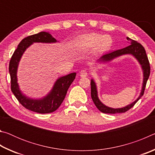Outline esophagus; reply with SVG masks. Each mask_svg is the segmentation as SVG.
Instances as JSON below:
<instances>
[{"label":"esophagus","instance_id":"1","mask_svg":"<svg viewBox=\"0 0 155 155\" xmlns=\"http://www.w3.org/2000/svg\"><path fill=\"white\" fill-rule=\"evenodd\" d=\"M87 75H88V72H87V70H82L80 72V76H81V77H87Z\"/></svg>","mask_w":155,"mask_h":155}]
</instances>
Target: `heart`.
Returning <instances> with one entry per match:
<instances>
[{
	"instance_id": "1",
	"label": "heart",
	"mask_w": 155,
	"mask_h": 155,
	"mask_svg": "<svg viewBox=\"0 0 155 155\" xmlns=\"http://www.w3.org/2000/svg\"><path fill=\"white\" fill-rule=\"evenodd\" d=\"M78 45L82 48L90 49L96 47L99 52L108 51L112 45V40L109 35L91 33L82 36L78 41Z\"/></svg>"
}]
</instances>
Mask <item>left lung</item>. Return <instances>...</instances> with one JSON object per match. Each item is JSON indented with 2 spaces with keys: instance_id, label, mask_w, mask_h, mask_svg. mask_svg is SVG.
Wrapping results in <instances>:
<instances>
[{
  "instance_id": "1",
  "label": "left lung",
  "mask_w": 155,
  "mask_h": 155,
  "mask_svg": "<svg viewBox=\"0 0 155 155\" xmlns=\"http://www.w3.org/2000/svg\"><path fill=\"white\" fill-rule=\"evenodd\" d=\"M128 41H130V45H129L126 48L117 50L111 52H109V53L104 54L103 56L101 57L98 61L106 63L111 61L116 57H118L120 56L124 55V54H132V55L135 57V58L137 60L138 62L140 63L141 65V68L143 70V84H142V89H141V93L140 96L138 97L137 100L133 102L128 105L122 108H117V109H114L109 107L106 105H104L103 103H101L100 101L98 96V91H97V87L93 79L91 80V96L92 98V101L95 104L96 107L98 109L99 111L104 113V114H119V113H124L127 111L128 110L132 108V107L135 105V103L141 98V97L143 95L144 90H145L146 85L147 81H148L149 76H150V63H149L148 57H147L146 52L145 49L141 45V44L138 43L137 41L135 40H133L130 39L129 38H127Z\"/></svg>"
}]
</instances>
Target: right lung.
<instances>
[{"label":"right lung","mask_w":155,"mask_h":155,"mask_svg":"<svg viewBox=\"0 0 155 155\" xmlns=\"http://www.w3.org/2000/svg\"><path fill=\"white\" fill-rule=\"evenodd\" d=\"M57 41L56 39L48 32L44 31L28 36L18 44L9 62V71L11 77V90L13 94L19 103L26 109L39 114H48L56 111L59 108L77 74L73 72L59 78L54 83L51 91L46 96L41 99H32L24 95L20 90L17 79L18 64L26 49L32 44L35 42L55 43Z\"/></svg>","instance_id":"obj_1"}]
</instances>
